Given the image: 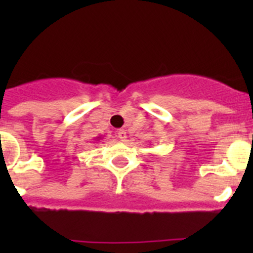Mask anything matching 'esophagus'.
<instances>
[{
  "instance_id": "esophagus-1",
  "label": "esophagus",
  "mask_w": 253,
  "mask_h": 253,
  "mask_svg": "<svg viewBox=\"0 0 253 253\" xmlns=\"http://www.w3.org/2000/svg\"><path fill=\"white\" fill-rule=\"evenodd\" d=\"M117 137H119L121 141H127V132L125 131V129H119V131H117Z\"/></svg>"
}]
</instances>
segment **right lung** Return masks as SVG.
Wrapping results in <instances>:
<instances>
[{"instance_id": "1", "label": "right lung", "mask_w": 253, "mask_h": 253, "mask_svg": "<svg viewBox=\"0 0 253 253\" xmlns=\"http://www.w3.org/2000/svg\"><path fill=\"white\" fill-rule=\"evenodd\" d=\"M96 139H100V137H96Z\"/></svg>"}]
</instances>
